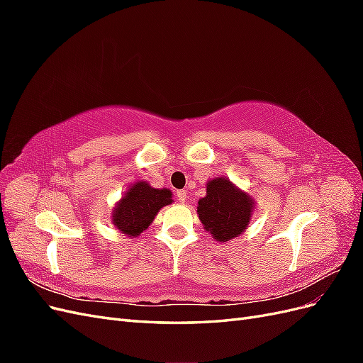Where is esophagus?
I'll return each instance as SVG.
<instances>
[{
  "label": "esophagus",
  "mask_w": 363,
  "mask_h": 363,
  "mask_svg": "<svg viewBox=\"0 0 363 363\" xmlns=\"http://www.w3.org/2000/svg\"><path fill=\"white\" fill-rule=\"evenodd\" d=\"M177 199H179L182 203H184L186 199H188V192H186V191H177Z\"/></svg>",
  "instance_id": "esophagus-1"
}]
</instances>
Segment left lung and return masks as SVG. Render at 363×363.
Instances as JSON below:
<instances>
[{
	"label": "left lung",
	"mask_w": 363,
	"mask_h": 363,
	"mask_svg": "<svg viewBox=\"0 0 363 363\" xmlns=\"http://www.w3.org/2000/svg\"><path fill=\"white\" fill-rule=\"evenodd\" d=\"M206 192L196 207L206 232L219 242L242 235L252 215L255 200L224 177L207 182Z\"/></svg>",
	"instance_id": "1"
}]
</instances>
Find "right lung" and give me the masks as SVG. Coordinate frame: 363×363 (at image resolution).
Wrapping results in <instances>:
<instances>
[{
    "label": "right lung",
    "mask_w": 363,
    "mask_h": 363,
    "mask_svg": "<svg viewBox=\"0 0 363 363\" xmlns=\"http://www.w3.org/2000/svg\"><path fill=\"white\" fill-rule=\"evenodd\" d=\"M172 203L169 189H155L147 182H136L112 212V223L121 233L127 236H139L163 206Z\"/></svg>",
    "instance_id": "add662e5"
}]
</instances>
